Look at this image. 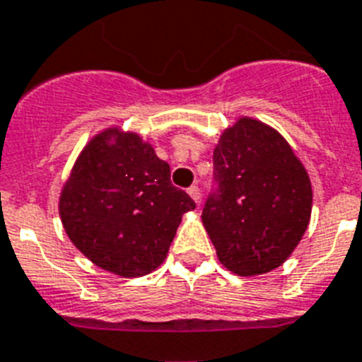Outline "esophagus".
Returning <instances> with one entry per match:
<instances>
[{
    "instance_id": "esophagus-1",
    "label": "esophagus",
    "mask_w": 362,
    "mask_h": 362,
    "mask_svg": "<svg viewBox=\"0 0 362 362\" xmlns=\"http://www.w3.org/2000/svg\"><path fill=\"white\" fill-rule=\"evenodd\" d=\"M188 194H190V198H192L194 202L199 203V199H202V192H199L198 185H192V187L188 188Z\"/></svg>"
}]
</instances>
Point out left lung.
<instances>
[{
    "label": "left lung",
    "mask_w": 362,
    "mask_h": 362,
    "mask_svg": "<svg viewBox=\"0 0 362 362\" xmlns=\"http://www.w3.org/2000/svg\"><path fill=\"white\" fill-rule=\"evenodd\" d=\"M202 220L223 267L255 276L281 267L310 220L313 188L281 134L252 118L223 131Z\"/></svg>",
    "instance_id": "8db88e82"
}]
</instances>
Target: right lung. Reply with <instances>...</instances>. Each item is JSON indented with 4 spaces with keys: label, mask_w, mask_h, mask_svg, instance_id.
Wrapping results in <instances>:
<instances>
[{
    "label": "right lung",
    "mask_w": 362,
    "mask_h": 362,
    "mask_svg": "<svg viewBox=\"0 0 362 362\" xmlns=\"http://www.w3.org/2000/svg\"><path fill=\"white\" fill-rule=\"evenodd\" d=\"M194 199L139 134L107 129L81 151L59 213L74 246L95 267L140 277L163 264Z\"/></svg>",
    "instance_id": "add662e5"
}]
</instances>
